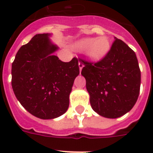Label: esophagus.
Returning <instances> with one entry per match:
<instances>
[{
  "label": "esophagus",
  "mask_w": 153,
  "mask_h": 153,
  "mask_svg": "<svg viewBox=\"0 0 153 153\" xmlns=\"http://www.w3.org/2000/svg\"><path fill=\"white\" fill-rule=\"evenodd\" d=\"M79 70H80V71H81L82 69V67H84L83 62H82L81 59L79 60Z\"/></svg>",
  "instance_id": "obj_1"
}]
</instances>
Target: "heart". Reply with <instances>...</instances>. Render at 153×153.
Segmentation results:
<instances>
[{
    "label": "heart",
    "instance_id": "heart-1",
    "mask_svg": "<svg viewBox=\"0 0 153 153\" xmlns=\"http://www.w3.org/2000/svg\"><path fill=\"white\" fill-rule=\"evenodd\" d=\"M77 48L86 50V54L91 60L98 61L104 58L110 49V44L105 36L95 38H84L75 44Z\"/></svg>",
    "mask_w": 153,
    "mask_h": 153
}]
</instances>
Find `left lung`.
<instances>
[{
	"mask_svg": "<svg viewBox=\"0 0 153 153\" xmlns=\"http://www.w3.org/2000/svg\"><path fill=\"white\" fill-rule=\"evenodd\" d=\"M80 59L84 63L81 74L86 79L92 109L107 118H117L130 111L140 86V70L135 52L115 38L100 61Z\"/></svg>",
	"mask_w": 153,
	"mask_h": 153,
	"instance_id": "1",
	"label": "left lung"
}]
</instances>
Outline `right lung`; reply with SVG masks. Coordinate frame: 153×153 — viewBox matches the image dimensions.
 Returning <instances> with one entry per match:
<instances>
[{"instance_id":"add662e5","label":"right lung","mask_w":153,"mask_h":153,"mask_svg":"<svg viewBox=\"0 0 153 153\" xmlns=\"http://www.w3.org/2000/svg\"><path fill=\"white\" fill-rule=\"evenodd\" d=\"M49 34L36 35L23 45L12 64V87L17 100L31 114L53 119L66 113L74 79L79 74V59L62 62L53 55L58 47Z\"/></svg>"}]
</instances>
